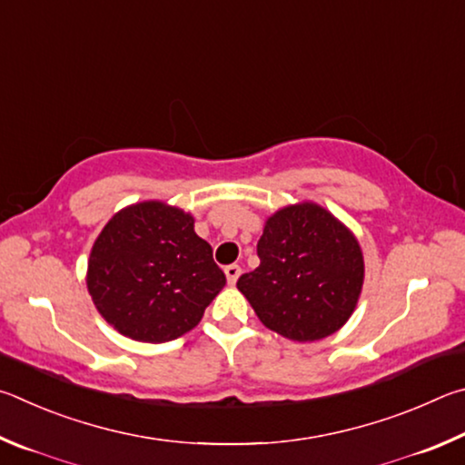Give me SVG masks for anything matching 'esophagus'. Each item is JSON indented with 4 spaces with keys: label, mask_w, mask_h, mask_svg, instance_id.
<instances>
[{
    "label": "esophagus",
    "mask_w": 465,
    "mask_h": 465,
    "mask_svg": "<svg viewBox=\"0 0 465 465\" xmlns=\"http://www.w3.org/2000/svg\"><path fill=\"white\" fill-rule=\"evenodd\" d=\"M224 273H226V282L231 283V286H234V283H237V280H239V275H241V267L234 265V263L226 265Z\"/></svg>",
    "instance_id": "esophagus-1"
}]
</instances>
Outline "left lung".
<instances>
[{"label":"left lung","instance_id":"1","mask_svg":"<svg viewBox=\"0 0 465 465\" xmlns=\"http://www.w3.org/2000/svg\"><path fill=\"white\" fill-rule=\"evenodd\" d=\"M259 267L237 288L267 329L298 343L337 332L363 288V253L355 234L314 202L283 206L265 220Z\"/></svg>","mask_w":465,"mask_h":465}]
</instances>
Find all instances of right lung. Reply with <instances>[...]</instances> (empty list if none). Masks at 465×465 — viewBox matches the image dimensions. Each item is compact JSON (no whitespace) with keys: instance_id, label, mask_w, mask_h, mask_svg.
Returning <instances> with one entry per match:
<instances>
[{"instance_id":"add662e5","label":"right lung","mask_w":465,"mask_h":465,"mask_svg":"<svg viewBox=\"0 0 465 465\" xmlns=\"http://www.w3.org/2000/svg\"><path fill=\"white\" fill-rule=\"evenodd\" d=\"M87 292L120 335L165 343L190 332L226 278L193 216L161 200L116 212L87 259Z\"/></svg>"}]
</instances>
